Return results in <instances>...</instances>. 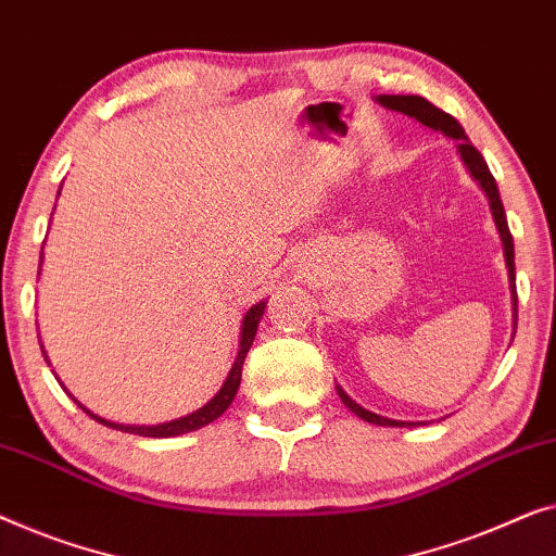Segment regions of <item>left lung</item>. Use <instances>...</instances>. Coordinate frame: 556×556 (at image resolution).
<instances>
[{
	"label": "left lung",
	"mask_w": 556,
	"mask_h": 556,
	"mask_svg": "<svg viewBox=\"0 0 556 556\" xmlns=\"http://www.w3.org/2000/svg\"><path fill=\"white\" fill-rule=\"evenodd\" d=\"M380 105L390 108V111H397V113H405L410 115V118L420 121L428 128H435V130H443L445 136H451L453 140H458V153L460 159L466 161L468 170H471V176L476 181L481 184V189L486 191L489 203H491V211H494V218H496V226H498V233H502V241H504V256H506V267H509V279H511V292H514V317H516V277H514V237L509 231V224H506V214H504V203L502 197H498V189H496V181L494 176H491V170L486 166V161H483V155L479 153V148L471 146V140L460 128L458 121L453 118V115L443 113L441 108H435L433 103H428L426 98L420 96H380ZM338 393L342 397V403L348 405L350 410L359 416L367 424H375V426H397V428H405V426H413V424H405V420H390V418H382V416H375V413L359 408V405L353 401V397L345 395V390L338 388Z\"/></svg>",
	"instance_id": "1"
}]
</instances>
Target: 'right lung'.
<instances>
[{"instance_id":"right-lung-1","label":"right lung","mask_w":556,"mask_h":556,"mask_svg":"<svg viewBox=\"0 0 556 556\" xmlns=\"http://www.w3.org/2000/svg\"><path fill=\"white\" fill-rule=\"evenodd\" d=\"M264 315V302L254 304L252 309L247 312L244 317V325H241V342H239V355L233 359L231 370H229V378L222 386V390L211 397V401L199 408L197 413H191V416L186 418H178V420H170V424H161V426H121V424H111V420H103L98 416H92L90 410H85L80 403V408L88 413L90 418H96L98 424H103L108 428H115V431H123V433H136V435H148V438H168V435H181V433H189V431H199V428L214 424V420L222 416V413L229 408L233 395H237L239 390V382H241V367H244V359L249 348H252L254 342V334H256V325H260V319Z\"/></svg>"}]
</instances>
